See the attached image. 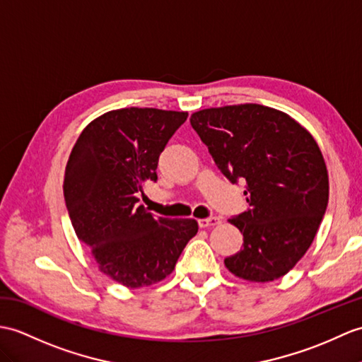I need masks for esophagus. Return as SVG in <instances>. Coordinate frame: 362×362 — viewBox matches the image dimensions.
<instances>
[{"mask_svg":"<svg viewBox=\"0 0 362 362\" xmlns=\"http://www.w3.org/2000/svg\"><path fill=\"white\" fill-rule=\"evenodd\" d=\"M221 223V219L216 216L211 217H206V219H199V226L200 228H208V226H216Z\"/></svg>","mask_w":362,"mask_h":362,"instance_id":"obj_1","label":"esophagus"}]
</instances>
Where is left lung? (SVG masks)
I'll return each mask as SVG.
<instances>
[{
    "instance_id": "1",
    "label": "left lung",
    "mask_w": 362,
    "mask_h": 362,
    "mask_svg": "<svg viewBox=\"0 0 362 362\" xmlns=\"http://www.w3.org/2000/svg\"><path fill=\"white\" fill-rule=\"evenodd\" d=\"M189 122L225 177L245 182L248 211L228 219L243 248L225 267L250 282L279 279L307 253L329 204L317 143L290 115L255 103L204 109Z\"/></svg>"
}]
</instances>
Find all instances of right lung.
I'll list each match as a JSON object with an SVG mask.
<instances>
[{"mask_svg":"<svg viewBox=\"0 0 362 362\" xmlns=\"http://www.w3.org/2000/svg\"><path fill=\"white\" fill-rule=\"evenodd\" d=\"M188 112L124 107L90 122L72 148L64 200L77 238L100 272L128 288L163 281L199 225L156 217L139 204L143 185L157 180L168 140Z\"/></svg>","mask_w":362,"mask_h":362,"instance_id":"obj_1","label":"right lung"}]
</instances>
